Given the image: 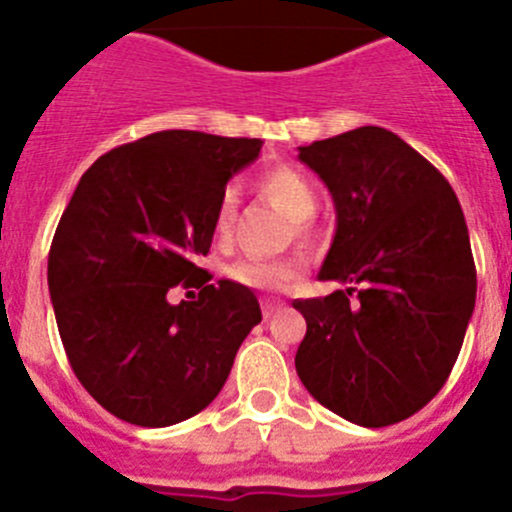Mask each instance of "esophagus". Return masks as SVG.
<instances>
[{
	"mask_svg": "<svg viewBox=\"0 0 512 512\" xmlns=\"http://www.w3.org/2000/svg\"><path fill=\"white\" fill-rule=\"evenodd\" d=\"M261 307H264V318L269 320V318H274V315H279V312H282L287 305L279 300H274V297H264V300H261Z\"/></svg>",
	"mask_w": 512,
	"mask_h": 512,
	"instance_id": "1",
	"label": "esophagus"
}]
</instances>
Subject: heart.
Returning <instances> with one entry per match:
<instances>
[{
    "instance_id": "obj_1",
    "label": "heart",
    "mask_w": 512,
    "mask_h": 512,
    "mask_svg": "<svg viewBox=\"0 0 512 512\" xmlns=\"http://www.w3.org/2000/svg\"><path fill=\"white\" fill-rule=\"evenodd\" d=\"M256 192L269 205L277 207L295 230L297 238H305L310 230L312 215L318 212V187L312 184L305 171L295 166H274L256 176ZM235 220V192L225 189L212 212V233L217 241H228ZM228 279L243 287L261 289V292H289L305 277V259L287 256V259H241L225 269Z\"/></svg>"
}]
</instances>
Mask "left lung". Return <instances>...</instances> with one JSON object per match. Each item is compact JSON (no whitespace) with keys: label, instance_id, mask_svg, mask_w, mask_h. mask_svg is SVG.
I'll return each instance as SVG.
<instances>
[{"label":"left lung","instance_id":"8db88e82","mask_svg":"<svg viewBox=\"0 0 512 512\" xmlns=\"http://www.w3.org/2000/svg\"><path fill=\"white\" fill-rule=\"evenodd\" d=\"M297 158L336 205L318 279L348 284L292 302L307 323L297 374L351 423H400L446 384L474 312L464 212L441 171L377 125L315 140Z\"/></svg>","mask_w":512,"mask_h":512}]
</instances>
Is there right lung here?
<instances>
[{
    "instance_id": "right-lung-1",
    "label": "right lung",
    "mask_w": 512,
    "mask_h": 512,
    "mask_svg": "<svg viewBox=\"0 0 512 512\" xmlns=\"http://www.w3.org/2000/svg\"><path fill=\"white\" fill-rule=\"evenodd\" d=\"M259 138L161 130L104 153L84 171L48 253V289L69 364L115 418L166 428L223 390L261 307L194 264L212 212ZM174 286L198 297L168 302ZM193 295V293H190Z\"/></svg>"
}]
</instances>
